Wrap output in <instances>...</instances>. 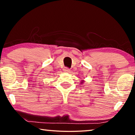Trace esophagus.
Masks as SVG:
<instances>
[{
    "label": "esophagus",
    "mask_w": 135,
    "mask_h": 135,
    "mask_svg": "<svg viewBox=\"0 0 135 135\" xmlns=\"http://www.w3.org/2000/svg\"><path fill=\"white\" fill-rule=\"evenodd\" d=\"M64 71H66V72H70V71H70V69H69V68H68L67 67L64 68Z\"/></svg>",
    "instance_id": "1"
}]
</instances>
